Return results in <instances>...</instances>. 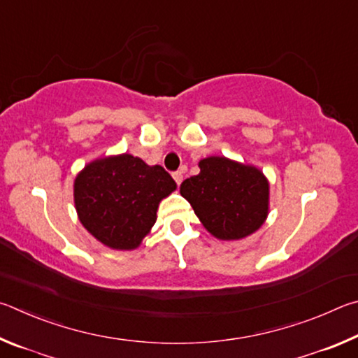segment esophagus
<instances>
[{
    "mask_svg": "<svg viewBox=\"0 0 358 358\" xmlns=\"http://www.w3.org/2000/svg\"><path fill=\"white\" fill-rule=\"evenodd\" d=\"M173 178H174V180H176V184L180 185V182H182V180H184V173H182V171H176V173L173 174Z\"/></svg>",
    "mask_w": 358,
    "mask_h": 358,
    "instance_id": "1",
    "label": "esophagus"
}]
</instances>
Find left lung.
<instances>
[{"mask_svg":"<svg viewBox=\"0 0 358 358\" xmlns=\"http://www.w3.org/2000/svg\"><path fill=\"white\" fill-rule=\"evenodd\" d=\"M199 174L180 184L199 222L220 241H241L256 233L268 215L271 185L258 166L223 155L199 160Z\"/></svg>","mask_w":358,"mask_h":358,"instance_id":"left-lung-1","label":"left lung"}]
</instances>
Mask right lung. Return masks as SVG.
<instances>
[{
  "instance_id": "add662e5",
  "label": "right lung",
  "mask_w": 358,
  "mask_h": 358,
  "mask_svg": "<svg viewBox=\"0 0 358 358\" xmlns=\"http://www.w3.org/2000/svg\"><path fill=\"white\" fill-rule=\"evenodd\" d=\"M178 189L160 165L117 154L85 165L73 180V203L80 223L111 250L141 245L157 220L162 199Z\"/></svg>"
}]
</instances>
